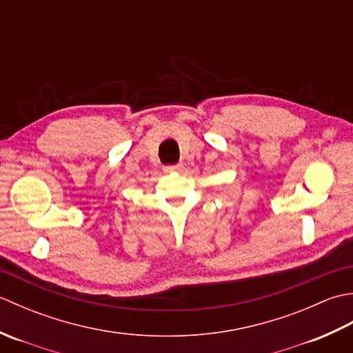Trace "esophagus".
<instances>
[{"mask_svg": "<svg viewBox=\"0 0 353 353\" xmlns=\"http://www.w3.org/2000/svg\"><path fill=\"white\" fill-rule=\"evenodd\" d=\"M183 170V165L182 163H177V165H168V167H165L163 171L165 172H181Z\"/></svg>", "mask_w": 353, "mask_h": 353, "instance_id": "esophagus-1", "label": "esophagus"}]
</instances>
